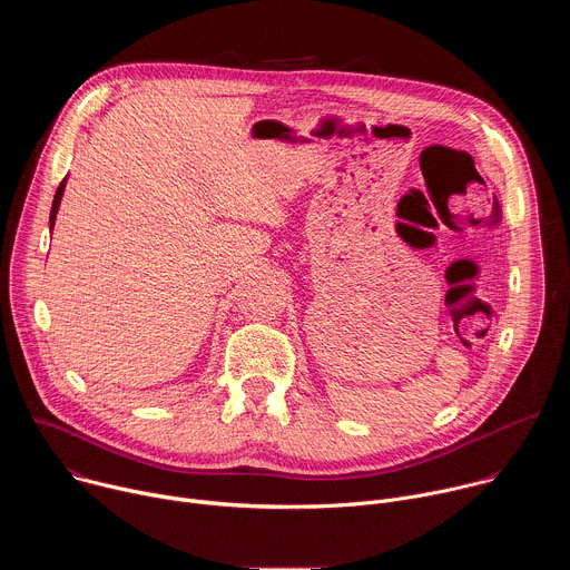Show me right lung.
<instances>
[{
  "label": "right lung",
  "instance_id": "right-lung-1",
  "mask_svg": "<svg viewBox=\"0 0 570 570\" xmlns=\"http://www.w3.org/2000/svg\"><path fill=\"white\" fill-rule=\"evenodd\" d=\"M62 191H65V180L60 183L56 196H53V205H51V216H49V227L53 229V223H56V214H58V207H60V200H62Z\"/></svg>",
  "mask_w": 570,
  "mask_h": 570
}]
</instances>
